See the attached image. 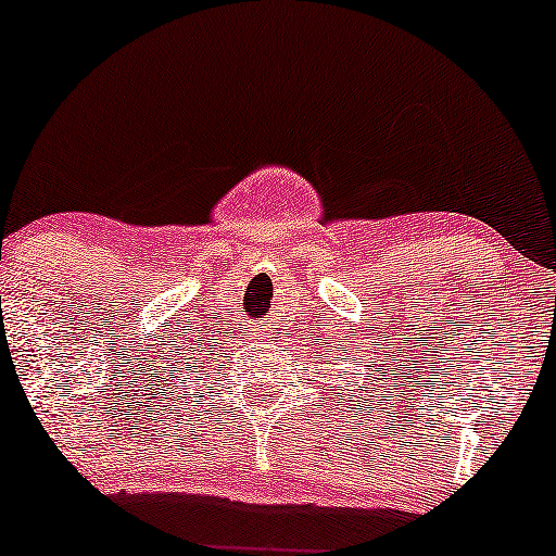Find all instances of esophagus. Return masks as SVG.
Wrapping results in <instances>:
<instances>
[{"label": "esophagus", "instance_id": "34e87169", "mask_svg": "<svg viewBox=\"0 0 556 556\" xmlns=\"http://www.w3.org/2000/svg\"><path fill=\"white\" fill-rule=\"evenodd\" d=\"M262 328H265V326H262ZM262 328H260V336H270V333H262Z\"/></svg>", "mask_w": 556, "mask_h": 556}]
</instances>
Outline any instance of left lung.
<instances>
[{
	"label": "left lung",
	"instance_id": "1",
	"mask_svg": "<svg viewBox=\"0 0 556 556\" xmlns=\"http://www.w3.org/2000/svg\"><path fill=\"white\" fill-rule=\"evenodd\" d=\"M339 346H341V344H339ZM376 346H380V344H378V341H376ZM344 352H346V349H344ZM372 354H378V352H372ZM367 370H372V365H367ZM380 370H383V365H378V367H376V370H372V372H367V376H365V380H367V383H370V386H372V378H376V372H380ZM359 376H362V372H359ZM378 380H383V378H380V376H378ZM362 389H365V386H359V391H362Z\"/></svg>",
	"mask_w": 556,
	"mask_h": 556
}]
</instances>
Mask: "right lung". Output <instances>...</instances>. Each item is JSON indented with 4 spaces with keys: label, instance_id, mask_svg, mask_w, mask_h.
<instances>
[{
    "label": "right lung",
    "instance_id": "obj_1",
    "mask_svg": "<svg viewBox=\"0 0 556 556\" xmlns=\"http://www.w3.org/2000/svg\"><path fill=\"white\" fill-rule=\"evenodd\" d=\"M189 349H191V346H189ZM194 354H197V359L191 357V359H194V367H197V362H199V365H202V357H204V354H207V352H204V346H202V349H194Z\"/></svg>",
    "mask_w": 556,
    "mask_h": 556
}]
</instances>
